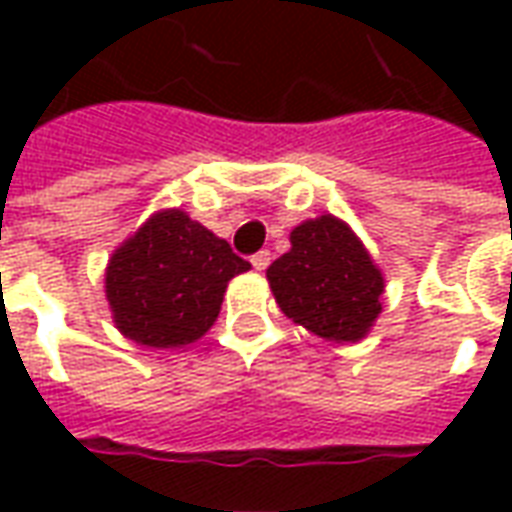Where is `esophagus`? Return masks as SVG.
<instances>
[{"label": "esophagus", "mask_w": 512, "mask_h": 512, "mask_svg": "<svg viewBox=\"0 0 512 512\" xmlns=\"http://www.w3.org/2000/svg\"><path fill=\"white\" fill-rule=\"evenodd\" d=\"M268 263H271V252H268V249H260L257 255H252V266H255L257 271H266Z\"/></svg>", "instance_id": "obj_1"}]
</instances>
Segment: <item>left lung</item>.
<instances>
[{
	"label": "left lung",
	"instance_id": "obj_1",
	"mask_svg": "<svg viewBox=\"0 0 512 512\" xmlns=\"http://www.w3.org/2000/svg\"><path fill=\"white\" fill-rule=\"evenodd\" d=\"M266 277L290 321L334 343L362 340L381 312L384 277L354 230L332 213L301 222L290 233V252Z\"/></svg>",
	"mask_w": 512,
	"mask_h": 512
}]
</instances>
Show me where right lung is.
Instances as JSON below:
<instances>
[{"instance_id": "obj_1", "label": "right lung", "mask_w": 512, "mask_h": 512, "mask_svg": "<svg viewBox=\"0 0 512 512\" xmlns=\"http://www.w3.org/2000/svg\"><path fill=\"white\" fill-rule=\"evenodd\" d=\"M244 271L249 263L224 238L172 208L150 216L115 249L106 266V299L128 340L178 348L211 329L227 282Z\"/></svg>"}]
</instances>
